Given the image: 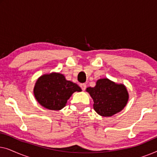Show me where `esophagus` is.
<instances>
[{
  "instance_id": "esophagus-1",
  "label": "esophagus",
  "mask_w": 157,
  "mask_h": 157,
  "mask_svg": "<svg viewBox=\"0 0 157 157\" xmlns=\"http://www.w3.org/2000/svg\"><path fill=\"white\" fill-rule=\"evenodd\" d=\"M80 87L81 88V89H82L83 91H85L86 88V85L85 83H81V84H80Z\"/></svg>"
}]
</instances>
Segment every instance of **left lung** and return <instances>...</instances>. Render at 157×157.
<instances>
[{
    "mask_svg": "<svg viewBox=\"0 0 157 157\" xmlns=\"http://www.w3.org/2000/svg\"><path fill=\"white\" fill-rule=\"evenodd\" d=\"M93 98L94 109L102 117H111L121 111L127 104L128 94L126 87L108 78L99 79L95 87L86 89Z\"/></svg>",
    "mask_w": 157,
    "mask_h": 157,
    "instance_id": "obj_1",
    "label": "left lung"
}]
</instances>
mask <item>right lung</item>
I'll list each match as a JSON object with an SVG mask.
<instances>
[{"label":"right lung","mask_w":157,"mask_h":157,"mask_svg":"<svg viewBox=\"0 0 157 157\" xmlns=\"http://www.w3.org/2000/svg\"><path fill=\"white\" fill-rule=\"evenodd\" d=\"M81 89L76 83L66 80L63 75L53 73L40 76L34 87V95L40 105L50 110H60L75 91Z\"/></svg>","instance_id":"1"}]
</instances>
